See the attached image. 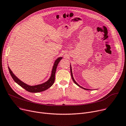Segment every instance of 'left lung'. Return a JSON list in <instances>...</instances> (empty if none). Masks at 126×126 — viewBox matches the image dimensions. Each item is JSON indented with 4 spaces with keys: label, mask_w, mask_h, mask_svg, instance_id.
I'll use <instances>...</instances> for the list:
<instances>
[{
    "label": "left lung",
    "mask_w": 126,
    "mask_h": 126,
    "mask_svg": "<svg viewBox=\"0 0 126 126\" xmlns=\"http://www.w3.org/2000/svg\"><path fill=\"white\" fill-rule=\"evenodd\" d=\"M70 65H71V66H70V70H71V76H72V80H73V81H74V82L77 85V86H78L79 87H81V88H83V89H85V90H89V89H86V88H83V87H81V86H80L78 83H77L76 81H75V80H74V78H73V73H72V67H71V65L70 64Z\"/></svg>",
    "instance_id": "obj_1"
}]
</instances>
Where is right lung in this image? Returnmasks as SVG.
<instances>
[{
    "instance_id": "right-lung-1",
    "label": "right lung",
    "mask_w": 126,
    "mask_h": 126,
    "mask_svg": "<svg viewBox=\"0 0 126 126\" xmlns=\"http://www.w3.org/2000/svg\"><path fill=\"white\" fill-rule=\"evenodd\" d=\"M62 59H63L62 57H60L55 60L52 67L51 75L49 80L43 84L37 85L30 86L25 84V83H24L23 82H22V81H21L20 79L17 78L9 67H8V70H9V73H10L12 77L13 78V80L15 81V82H16L18 85L21 86L22 88L25 89L26 90H27L28 92H32V93L40 92L48 89L53 84L55 81V72H56L57 65Z\"/></svg>"
}]
</instances>
